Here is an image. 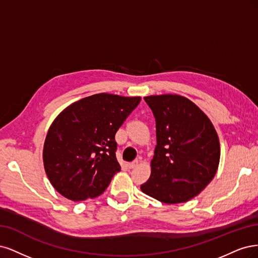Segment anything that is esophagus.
I'll list each match as a JSON object with an SVG mask.
<instances>
[{
	"label": "esophagus",
	"instance_id": "esophagus-1",
	"mask_svg": "<svg viewBox=\"0 0 258 258\" xmlns=\"http://www.w3.org/2000/svg\"><path fill=\"white\" fill-rule=\"evenodd\" d=\"M138 165H139L138 161H134V162H132V163H128V164H127V167H128L130 169H133V168H136Z\"/></svg>",
	"mask_w": 258,
	"mask_h": 258
}]
</instances>
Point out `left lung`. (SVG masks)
I'll use <instances>...</instances> for the list:
<instances>
[{
	"mask_svg": "<svg viewBox=\"0 0 258 258\" xmlns=\"http://www.w3.org/2000/svg\"><path fill=\"white\" fill-rule=\"evenodd\" d=\"M145 101L155 118L156 147L150 178L140 189L164 204L188 202L217 173L218 133L207 114L184 96L150 95Z\"/></svg>",
	"mask_w": 258,
	"mask_h": 258,
	"instance_id": "obj_1",
	"label": "left lung"
}]
</instances>
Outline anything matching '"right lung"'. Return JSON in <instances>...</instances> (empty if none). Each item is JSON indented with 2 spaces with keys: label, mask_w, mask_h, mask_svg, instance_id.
Here are the masks:
<instances>
[{
  "label": "right lung",
  "mask_w": 258,
  "mask_h": 258,
  "mask_svg": "<svg viewBox=\"0 0 258 258\" xmlns=\"http://www.w3.org/2000/svg\"><path fill=\"white\" fill-rule=\"evenodd\" d=\"M140 96L91 95L71 104L51 123L44 144L47 177L73 202L101 195L121 170L114 135Z\"/></svg>",
  "instance_id": "obj_1"
}]
</instances>
